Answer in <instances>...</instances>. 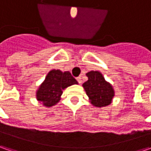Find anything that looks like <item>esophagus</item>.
<instances>
[{
  "label": "esophagus",
  "mask_w": 151,
  "mask_h": 151,
  "mask_svg": "<svg viewBox=\"0 0 151 151\" xmlns=\"http://www.w3.org/2000/svg\"><path fill=\"white\" fill-rule=\"evenodd\" d=\"M76 80H77V81L79 82V84H81V83L82 82V80H81V76H79V77H77V78H76Z\"/></svg>",
  "instance_id": "1"
}]
</instances>
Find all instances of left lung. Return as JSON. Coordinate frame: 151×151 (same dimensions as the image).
I'll list each match as a JSON object with an SVG mask.
<instances>
[{
	"label": "left lung",
	"instance_id": "left-lung-1",
	"mask_svg": "<svg viewBox=\"0 0 151 151\" xmlns=\"http://www.w3.org/2000/svg\"><path fill=\"white\" fill-rule=\"evenodd\" d=\"M88 80L83 83L86 95L91 104L96 107H107L110 105L115 96L112 84L107 81L100 71L91 70L86 74Z\"/></svg>",
	"mask_w": 151,
	"mask_h": 151
}]
</instances>
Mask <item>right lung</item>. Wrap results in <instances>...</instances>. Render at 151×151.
Wrapping results in <instances>:
<instances>
[{"instance_id": "add662e5", "label": "right lung", "mask_w": 151, "mask_h": 151, "mask_svg": "<svg viewBox=\"0 0 151 151\" xmlns=\"http://www.w3.org/2000/svg\"><path fill=\"white\" fill-rule=\"evenodd\" d=\"M75 84L78 82L70 71L52 70L36 91V98L44 107H53L60 101L63 91Z\"/></svg>"}]
</instances>
